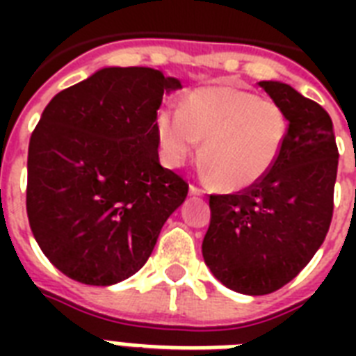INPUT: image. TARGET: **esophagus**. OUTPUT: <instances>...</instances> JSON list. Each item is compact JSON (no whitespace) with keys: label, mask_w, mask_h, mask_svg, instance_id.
Here are the masks:
<instances>
[{"label":"esophagus","mask_w":356,"mask_h":356,"mask_svg":"<svg viewBox=\"0 0 356 356\" xmlns=\"http://www.w3.org/2000/svg\"><path fill=\"white\" fill-rule=\"evenodd\" d=\"M190 195H203V190L197 188V186H194V184H190Z\"/></svg>","instance_id":"34e87169"}]
</instances>
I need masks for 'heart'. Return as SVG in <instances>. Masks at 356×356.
Masks as SVG:
<instances>
[{"instance_id":"b5f03b06","label":"heart","mask_w":356,"mask_h":356,"mask_svg":"<svg viewBox=\"0 0 356 356\" xmlns=\"http://www.w3.org/2000/svg\"><path fill=\"white\" fill-rule=\"evenodd\" d=\"M162 161L177 168L194 155L223 190L259 183L281 155L288 122L277 103L233 86H205L186 96L181 108H162L155 120Z\"/></svg>"}]
</instances>
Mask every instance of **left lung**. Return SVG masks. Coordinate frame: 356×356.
<instances>
[{
    "instance_id": "obj_1",
    "label": "left lung",
    "mask_w": 356,
    "mask_h": 356,
    "mask_svg": "<svg viewBox=\"0 0 356 356\" xmlns=\"http://www.w3.org/2000/svg\"><path fill=\"white\" fill-rule=\"evenodd\" d=\"M259 86L286 116V142L259 183L211 195V225L201 245L212 275L245 296L275 292L309 264L331 225L338 170L325 108L281 81Z\"/></svg>"
}]
</instances>
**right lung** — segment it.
Segmentation results:
<instances>
[{"mask_svg": "<svg viewBox=\"0 0 356 356\" xmlns=\"http://www.w3.org/2000/svg\"><path fill=\"white\" fill-rule=\"evenodd\" d=\"M183 88L145 66H107L58 92L31 134L27 216L58 271L111 286L147 262L188 184L159 162L162 96Z\"/></svg>", "mask_w": 356, "mask_h": 356, "instance_id": "1", "label": "right lung"}]
</instances>
